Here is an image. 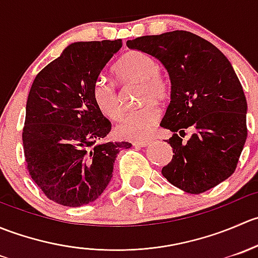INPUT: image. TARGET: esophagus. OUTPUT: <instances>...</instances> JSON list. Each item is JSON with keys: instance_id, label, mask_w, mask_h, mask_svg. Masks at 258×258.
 <instances>
[{"instance_id": "obj_1", "label": "esophagus", "mask_w": 258, "mask_h": 258, "mask_svg": "<svg viewBox=\"0 0 258 258\" xmlns=\"http://www.w3.org/2000/svg\"><path fill=\"white\" fill-rule=\"evenodd\" d=\"M151 142L152 141H150V140H146V141H134L132 142V145L136 146V147H147Z\"/></svg>"}]
</instances>
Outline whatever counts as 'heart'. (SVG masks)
Wrapping results in <instances>:
<instances>
[{
	"label": "heart",
	"mask_w": 258,
	"mask_h": 258,
	"mask_svg": "<svg viewBox=\"0 0 258 258\" xmlns=\"http://www.w3.org/2000/svg\"><path fill=\"white\" fill-rule=\"evenodd\" d=\"M114 76L124 82L141 83V101L160 103L168 96V82L158 71V64L152 56L142 51H130L117 62ZM92 100L100 112L111 119H117L122 113L118 93L112 82L98 79L92 85ZM160 118V110L153 103L124 114L117 124L118 136L128 140H145L151 137Z\"/></svg>",
	"instance_id": "heart-1"
}]
</instances>
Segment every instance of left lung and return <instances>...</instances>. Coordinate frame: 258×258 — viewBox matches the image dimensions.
Listing matches in <instances>:
<instances>
[{"label":"left lung","mask_w":258,"mask_h":258,"mask_svg":"<svg viewBox=\"0 0 258 258\" xmlns=\"http://www.w3.org/2000/svg\"><path fill=\"white\" fill-rule=\"evenodd\" d=\"M127 47L156 57L171 80L161 127L173 132L167 140L173 157L162 168L163 177L194 195L227 179L247 139V101L227 57L188 31L142 36L127 41ZM191 125L197 131L183 142L184 128Z\"/></svg>","instance_id":"8db88e82"}]
</instances>
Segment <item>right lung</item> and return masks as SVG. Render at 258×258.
<instances>
[{
  "label": "right lung",
  "mask_w": 258,
  "mask_h": 258,
  "mask_svg": "<svg viewBox=\"0 0 258 258\" xmlns=\"http://www.w3.org/2000/svg\"><path fill=\"white\" fill-rule=\"evenodd\" d=\"M121 40L75 42L38 72L31 86L22 131L31 178L47 199L80 207L101 196L113 163L130 142H103L111 122L92 100V85Z\"/></svg>",
  "instance_id": "right-lung-1"
}]
</instances>
